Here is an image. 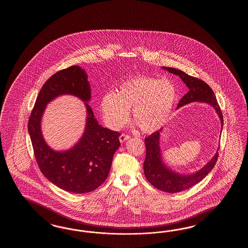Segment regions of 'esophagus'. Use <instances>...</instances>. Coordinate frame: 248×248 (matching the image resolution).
Here are the masks:
<instances>
[{"label":"esophagus","mask_w":248,"mask_h":248,"mask_svg":"<svg viewBox=\"0 0 248 248\" xmlns=\"http://www.w3.org/2000/svg\"><path fill=\"white\" fill-rule=\"evenodd\" d=\"M129 138H130V136L126 135V134H122V135L120 136V141H121V142H125L126 140H128Z\"/></svg>","instance_id":"esophagus-1"}]
</instances>
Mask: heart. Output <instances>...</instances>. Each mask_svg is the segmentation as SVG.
Here are the masks:
<instances>
[{
	"mask_svg": "<svg viewBox=\"0 0 248 248\" xmlns=\"http://www.w3.org/2000/svg\"><path fill=\"white\" fill-rule=\"evenodd\" d=\"M176 100L174 85L167 79L137 75L119 86L116 92L103 95L100 111L104 122L111 129H119L133 119L143 132H153L163 125Z\"/></svg>",
	"mask_w": 248,
	"mask_h": 248,
	"instance_id": "b5f03b06",
	"label": "heart"
}]
</instances>
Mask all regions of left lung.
<instances>
[{
  "label": "left lung",
  "mask_w": 248,
  "mask_h": 248,
  "mask_svg": "<svg viewBox=\"0 0 248 248\" xmlns=\"http://www.w3.org/2000/svg\"><path fill=\"white\" fill-rule=\"evenodd\" d=\"M171 74L178 75L187 87L189 91L185 94L178 103L177 108L187 105L191 102H204L209 104L216 109L218 116L221 120V129L223 124V116L221 108L216 100V95L209 85L204 80L190 76L185 72L172 67H163ZM162 128L158 131L154 132L151 136L145 138L146 156L143 163V172L149 183L153 185L158 190L169 193H175L183 190L190 189L192 186L204 179L212 169H214L217 161L219 153L216 152V155L206 166L197 173L192 174H179L174 173L167 168L161 159L160 149H159V136ZM219 151V148H218Z\"/></svg>",
  "instance_id": "left-lung-1"
}]
</instances>
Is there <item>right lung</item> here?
<instances>
[{
  "label": "right lung",
  "mask_w": 248,
  "mask_h": 248,
  "mask_svg": "<svg viewBox=\"0 0 248 248\" xmlns=\"http://www.w3.org/2000/svg\"><path fill=\"white\" fill-rule=\"evenodd\" d=\"M90 93L83 69L73 65L60 70L42 86L28 120V132L41 172L60 189L73 193L90 192L106 181L113 155L121 145V134L101 126L86 104L87 124L79 142L68 151L55 152L43 139L41 120L46 105L58 95H76L88 102Z\"/></svg>",
  "instance_id": "1"
}]
</instances>
